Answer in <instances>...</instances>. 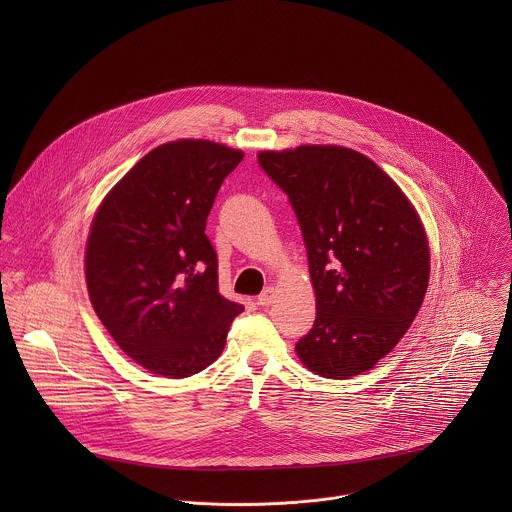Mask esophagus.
<instances>
[{"mask_svg": "<svg viewBox=\"0 0 512 512\" xmlns=\"http://www.w3.org/2000/svg\"><path fill=\"white\" fill-rule=\"evenodd\" d=\"M274 299H276V288H274V286H268L264 292L258 295V305L268 307V305L274 303Z\"/></svg>", "mask_w": 512, "mask_h": 512, "instance_id": "1", "label": "esophagus"}]
</instances>
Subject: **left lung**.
<instances>
[{"instance_id":"1","label":"left lung","mask_w":512,"mask_h":512,"mask_svg":"<svg viewBox=\"0 0 512 512\" xmlns=\"http://www.w3.org/2000/svg\"><path fill=\"white\" fill-rule=\"evenodd\" d=\"M307 248L315 323L297 345L311 372L345 380L388 355L416 319L430 280L422 220L363 153L341 146L262 151Z\"/></svg>"}]
</instances>
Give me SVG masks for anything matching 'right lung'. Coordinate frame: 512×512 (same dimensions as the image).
Instances as JSON below:
<instances>
[{"mask_svg":"<svg viewBox=\"0 0 512 512\" xmlns=\"http://www.w3.org/2000/svg\"><path fill=\"white\" fill-rule=\"evenodd\" d=\"M244 153L207 140L151 149L106 195L86 242V286L120 349L153 374L213 365L244 311L219 292L205 234L224 177Z\"/></svg>","mask_w":512,"mask_h":512,"instance_id":"1","label":"right lung"}]
</instances>
